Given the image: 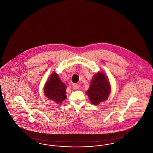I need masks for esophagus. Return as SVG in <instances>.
<instances>
[{
	"mask_svg": "<svg viewBox=\"0 0 153 153\" xmlns=\"http://www.w3.org/2000/svg\"><path fill=\"white\" fill-rule=\"evenodd\" d=\"M80 87V85L78 84H74L73 85V88L74 89H77Z\"/></svg>",
	"mask_w": 153,
	"mask_h": 153,
	"instance_id": "34e87169",
	"label": "esophagus"
}]
</instances>
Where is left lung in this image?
Wrapping results in <instances>:
<instances>
[{
    "mask_svg": "<svg viewBox=\"0 0 153 153\" xmlns=\"http://www.w3.org/2000/svg\"><path fill=\"white\" fill-rule=\"evenodd\" d=\"M111 92V85L108 77L102 72L95 74L90 87L86 92L90 102L98 105L108 99Z\"/></svg>",
    "mask_w": 153,
    "mask_h": 153,
    "instance_id": "8db88e82",
    "label": "left lung"
}]
</instances>
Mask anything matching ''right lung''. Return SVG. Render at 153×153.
I'll return each mask as SVG.
<instances>
[{"mask_svg":"<svg viewBox=\"0 0 153 153\" xmlns=\"http://www.w3.org/2000/svg\"><path fill=\"white\" fill-rule=\"evenodd\" d=\"M66 86L60 80L58 75L52 73L44 86V94L45 96L57 104H61L66 99Z\"/></svg>","mask_w":153,"mask_h":153,"instance_id":"right-lung-1","label":"right lung"}]
</instances>
